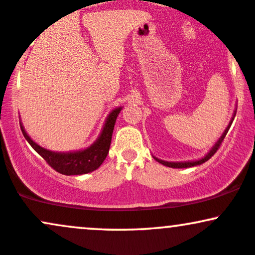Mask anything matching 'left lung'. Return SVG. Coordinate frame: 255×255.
<instances>
[{
	"label": "left lung",
	"instance_id": "left-lung-1",
	"mask_svg": "<svg viewBox=\"0 0 255 255\" xmlns=\"http://www.w3.org/2000/svg\"><path fill=\"white\" fill-rule=\"evenodd\" d=\"M235 115H236V109H235V111H234V114H233V118H231L230 122H229V125H228V127L225 128V130L223 131V134H222V136L219 137V139L217 140V142H216V144L212 146V147H211V150H210L209 152H207V153L205 154L204 157L199 158V159H195V160H187V162H168V160H163V159H159V158H157V157H154V156H152V157H153L154 159L157 160V162H159L160 164H163V165H165V166H169V168L182 169V168H191V166H195V165H200V164H203V163L206 162V160H209L210 158H211V157L213 156V154L216 153V151L218 150L219 145L222 144V141H223V139H224V137H225V135H227L228 130H229V128H230L231 124H233L234 119H235Z\"/></svg>",
	"mask_w": 255,
	"mask_h": 255
}]
</instances>
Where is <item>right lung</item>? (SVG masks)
<instances>
[{
  "label": "right lung",
  "mask_w": 255,
  "mask_h": 255,
  "mask_svg": "<svg viewBox=\"0 0 255 255\" xmlns=\"http://www.w3.org/2000/svg\"><path fill=\"white\" fill-rule=\"evenodd\" d=\"M122 107H118L110 111L109 115L105 119L101 134L96 139V141L84 150L69 152H55L46 150L31 139L30 135L26 133L21 122H20V128H21L25 139L33 147V150L38 154H40L46 160V163L57 172L67 175V176H69V175H84L97 170L107 158L108 153H109L111 136H113L116 119H118Z\"/></svg>",
  "instance_id": "add662e5"
}]
</instances>
